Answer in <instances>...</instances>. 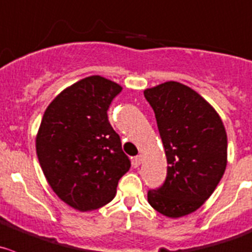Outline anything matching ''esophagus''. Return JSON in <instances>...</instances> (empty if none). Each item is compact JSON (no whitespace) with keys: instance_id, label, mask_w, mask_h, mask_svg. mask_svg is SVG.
<instances>
[{"instance_id":"34e87169","label":"esophagus","mask_w":252,"mask_h":252,"mask_svg":"<svg viewBox=\"0 0 252 252\" xmlns=\"http://www.w3.org/2000/svg\"><path fill=\"white\" fill-rule=\"evenodd\" d=\"M140 163H141V156L140 155L135 156L133 160V166L134 167H139V165H140Z\"/></svg>"}]
</instances>
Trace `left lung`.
Masks as SVG:
<instances>
[{
	"label": "left lung",
	"instance_id": "left-lung-1",
	"mask_svg": "<svg viewBox=\"0 0 252 252\" xmlns=\"http://www.w3.org/2000/svg\"><path fill=\"white\" fill-rule=\"evenodd\" d=\"M155 112L167 176L148 202L168 218L196 212L214 192L228 162V139L216 109L191 87L167 81L144 91Z\"/></svg>",
	"mask_w": 252,
	"mask_h": 252
}]
</instances>
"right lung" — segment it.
<instances>
[{
	"mask_svg": "<svg viewBox=\"0 0 252 252\" xmlns=\"http://www.w3.org/2000/svg\"><path fill=\"white\" fill-rule=\"evenodd\" d=\"M121 85L94 75L61 91L44 112L35 149L56 196L80 212L114 198L118 181L130 168L108 111Z\"/></svg>",
	"mask_w": 252,
	"mask_h": 252,
	"instance_id": "obj_1",
	"label": "right lung"
}]
</instances>
